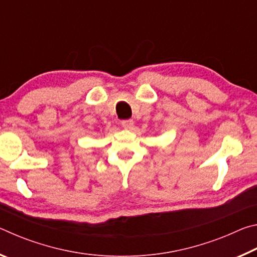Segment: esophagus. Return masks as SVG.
<instances>
[{
  "label": "esophagus",
  "instance_id": "34e87169",
  "mask_svg": "<svg viewBox=\"0 0 257 257\" xmlns=\"http://www.w3.org/2000/svg\"><path fill=\"white\" fill-rule=\"evenodd\" d=\"M121 125H122L123 128L125 129H132L133 125H134V121L133 120H122L121 121Z\"/></svg>",
  "mask_w": 257,
  "mask_h": 257
}]
</instances>
